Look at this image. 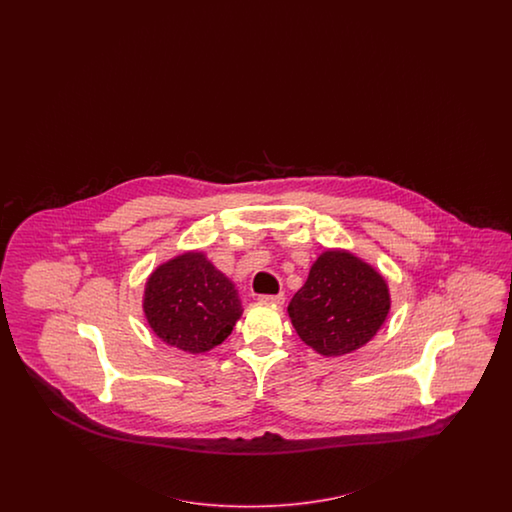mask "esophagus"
I'll return each mask as SVG.
<instances>
[{"instance_id":"1","label":"esophagus","mask_w":512,"mask_h":512,"mask_svg":"<svg viewBox=\"0 0 512 512\" xmlns=\"http://www.w3.org/2000/svg\"><path fill=\"white\" fill-rule=\"evenodd\" d=\"M259 300H261V302H266V304H276V306H281V304L285 302V295H283V293H278V295H261L259 296Z\"/></svg>"}]
</instances>
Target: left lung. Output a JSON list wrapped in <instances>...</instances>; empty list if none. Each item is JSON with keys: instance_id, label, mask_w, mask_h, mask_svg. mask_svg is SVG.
Masks as SVG:
<instances>
[{"instance_id": "1", "label": "left lung", "mask_w": 512, "mask_h": 512, "mask_svg": "<svg viewBox=\"0 0 512 512\" xmlns=\"http://www.w3.org/2000/svg\"><path fill=\"white\" fill-rule=\"evenodd\" d=\"M388 310L387 281L347 251H325L287 308L300 340L325 357L368 343Z\"/></svg>"}]
</instances>
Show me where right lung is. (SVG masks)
Wrapping results in <instances>:
<instances>
[{
    "instance_id": "right-lung-1",
    "label": "right lung",
    "mask_w": 512,
    "mask_h": 512,
    "mask_svg": "<svg viewBox=\"0 0 512 512\" xmlns=\"http://www.w3.org/2000/svg\"><path fill=\"white\" fill-rule=\"evenodd\" d=\"M142 306L155 334L186 353L214 349L242 315L233 281L193 251L152 272Z\"/></svg>"
}]
</instances>
